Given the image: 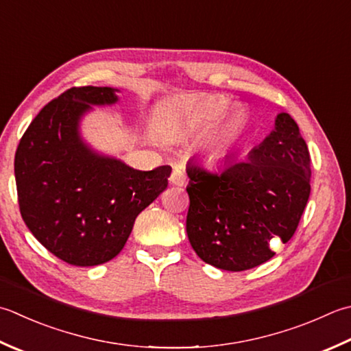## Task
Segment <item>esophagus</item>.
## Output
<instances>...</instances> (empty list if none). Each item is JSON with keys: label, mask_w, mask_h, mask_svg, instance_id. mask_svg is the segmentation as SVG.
Instances as JSON below:
<instances>
[{"label": "esophagus", "mask_w": 351, "mask_h": 351, "mask_svg": "<svg viewBox=\"0 0 351 351\" xmlns=\"http://www.w3.org/2000/svg\"><path fill=\"white\" fill-rule=\"evenodd\" d=\"M170 182L176 185V187H182V185L185 184L184 171L181 169H175L173 173H171V176H170Z\"/></svg>", "instance_id": "1"}]
</instances>
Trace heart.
Returning a JSON list of instances; mask_svg holds the SVG:
<instances>
[{
  "instance_id": "1",
  "label": "heart",
  "mask_w": 351,
  "mask_h": 351,
  "mask_svg": "<svg viewBox=\"0 0 351 351\" xmlns=\"http://www.w3.org/2000/svg\"><path fill=\"white\" fill-rule=\"evenodd\" d=\"M230 107L223 95H202L185 101L173 123V135H191L204 129L195 143L196 152L211 162H225L237 152L250 129L243 109Z\"/></svg>"
}]
</instances>
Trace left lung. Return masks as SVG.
Returning <instances> with one entry per match:
<instances>
[{
  "instance_id": "8db88e82",
  "label": "left lung",
  "mask_w": 351,
  "mask_h": 351,
  "mask_svg": "<svg viewBox=\"0 0 351 351\" xmlns=\"http://www.w3.org/2000/svg\"><path fill=\"white\" fill-rule=\"evenodd\" d=\"M191 248L223 271H246L274 257L272 240L292 239L311 195V155L289 114L245 160L211 169L187 164Z\"/></svg>"
}]
</instances>
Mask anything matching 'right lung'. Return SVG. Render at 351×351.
Masks as SVG:
<instances>
[{"label":"right lung","mask_w":351,"mask_h":351,"mask_svg":"<svg viewBox=\"0 0 351 351\" xmlns=\"http://www.w3.org/2000/svg\"><path fill=\"white\" fill-rule=\"evenodd\" d=\"M120 89L71 88L43 108L15 155L21 216L45 248L74 266H97L125 246L140 213L167 189L170 166L136 170L93 147L82 121L119 103Z\"/></svg>","instance_id":"add662e5"}]
</instances>
